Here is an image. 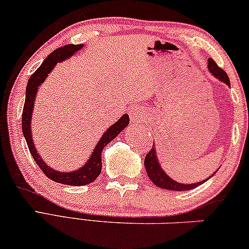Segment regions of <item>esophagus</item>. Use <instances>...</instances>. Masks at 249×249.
Listing matches in <instances>:
<instances>
[{
    "instance_id": "esophagus-1",
    "label": "esophagus",
    "mask_w": 249,
    "mask_h": 249,
    "mask_svg": "<svg viewBox=\"0 0 249 249\" xmlns=\"http://www.w3.org/2000/svg\"><path fill=\"white\" fill-rule=\"evenodd\" d=\"M129 115H130L131 121L134 124H141L144 120L145 115H146V111L143 107H141V106H134V107H131L130 112H129Z\"/></svg>"
}]
</instances>
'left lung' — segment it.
Here are the masks:
<instances>
[{
  "instance_id": "obj_1",
  "label": "left lung",
  "mask_w": 249,
  "mask_h": 249,
  "mask_svg": "<svg viewBox=\"0 0 249 249\" xmlns=\"http://www.w3.org/2000/svg\"><path fill=\"white\" fill-rule=\"evenodd\" d=\"M208 71L213 74V76H215L216 79L219 80V81L225 83L228 87H230V80H229V76L227 75V73H225L222 69H219L217 64H216L212 58H209L208 59ZM144 166H145V169H146L147 176L150 177V179L152 180L154 185H157L158 188H161L164 190H172V191H188V190L198 188L199 185H201V184L207 182L209 178H212V176H214V174L218 170V169L216 170L212 176L207 177V178L201 180V182H196L192 184L178 183L164 173V170L162 169V167H161L159 160H158L156 146L151 148L150 152L146 154V157H145V160H144Z\"/></svg>"
}]
</instances>
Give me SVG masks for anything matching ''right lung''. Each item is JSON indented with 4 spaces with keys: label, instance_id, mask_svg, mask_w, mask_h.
Wrapping results in <instances>:
<instances>
[{
    "label": "right lung",
    "instance_id": "obj_1",
    "mask_svg": "<svg viewBox=\"0 0 249 249\" xmlns=\"http://www.w3.org/2000/svg\"><path fill=\"white\" fill-rule=\"evenodd\" d=\"M83 48V44H67L65 47L58 48L53 51L46 59H44L42 65L32 74L26 88V98L24 109H22L21 117V127L22 134L27 143V146L30 148V152L33 157L35 162L41 168V170L46 174L47 177L53 179V182L66 184V185L73 186H82L91 183L95 180L99 174L102 172V152L104 147L109 142H112L120 132L129 124L128 114H124L119 120L113 124L102 137L99 138L98 143L93 147V151L89 159H87V162L82 164V167L77 168L73 172H58L53 168H50L38 154L36 147L34 145L33 136H32V114H33L35 98H36L38 87L46 81L48 74L53 70V67L57 65V63L65 61L72 56H74L77 51H80Z\"/></svg>",
    "mask_w": 249,
    "mask_h": 249
}]
</instances>
